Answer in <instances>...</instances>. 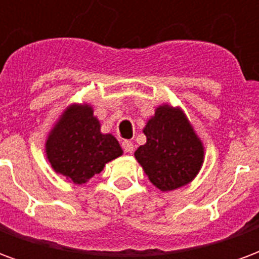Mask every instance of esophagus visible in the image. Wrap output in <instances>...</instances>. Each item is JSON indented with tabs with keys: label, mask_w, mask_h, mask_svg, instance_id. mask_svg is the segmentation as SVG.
I'll return each instance as SVG.
<instances>
[{
	"label": "esophagus",
	"mask_w": 259,
	"mask_h": 259,
	"mask_svg": "<svg viewBox=\"0 0 259 259\" xmlns=\"http://www.w3.org/2000/svg\"><path fill=\"white\" fill-rule=\"evenodd\" d=\"M122 147H123V150L126 152H133V150H135V144L129 140H124L122 143Z\"/></svg>",
	"instance_id": "esophagus-1"
}]
</instances>
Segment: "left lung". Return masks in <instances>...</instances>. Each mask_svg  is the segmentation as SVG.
<instances>
[{
    "label": "left lung",
    "mask_w": 259,
    "mask_h": 259,
    "mask_svg": "<svg viewBox=\"0 0 259 259\" xmlns=\"http://www.w3.org/2000/svg\"><path fill=\"white\" fill-rule=\"evenodd\" d=\"M143 132L147 143L136 150L135 158L158 190H176L194 180L205 150L182 108L158 105Z\"/></svg>",
    "instance_id": "left-lung-1"
}]
</instances>
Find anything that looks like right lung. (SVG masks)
<instances>
[{
  "instance_id": "add662e5",
  "label": "right lung",
  "mask_w": 259,
  "mask_h": 259,
  "mask_svg": "<svg viewBox=\"0 0 259 259\" xmlns=\"http://www.w3.org/2000/svg\"><path fill=\"white\" fill-rule=\"evenodd\" d=\"M44 150L51 168L74 185L87 183L123 154L111 133H102L101 123L87 102H73L65 108L48 132Z\"/></svg>"
}]
</instances>
